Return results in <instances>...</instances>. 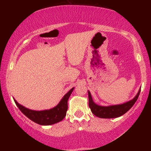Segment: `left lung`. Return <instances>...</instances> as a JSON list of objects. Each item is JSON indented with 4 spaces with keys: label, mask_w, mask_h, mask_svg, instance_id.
Wrapping results in <instances>:
<instances>
[{
    "label": "left lung",
    "mask_w": 151,
    "mask_h": 151,
    "mask_svg": "<svg viewBox=\"0 0 151 151\" xmlns=\"http://www.w3.org/2000/svg\"><path fill=\"white\" fill-rule=\"evenodd\" d=\"M140 92H141V89L139 90L136 96L132 100L126 102V103L119 105L109 106H101L96 104L93 101L91 93L89 91H88L89 108L91 109V112L96 116L101 118V119H112V118L119 117L126 114L134 105V104L138 99Z\"/></svg>",
    "instance_id": "left-lung-1"
}]
</instances>
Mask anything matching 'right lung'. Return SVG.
Listing matches in <instances>:
<instances>
[{
    "instance_id": "obj_1",
    "label": "right lung",
    "mask_w": 151,
    "mask_h": 151,
    "mask_svg": "<svg viewBox=\"0 0 151 151\" xmlns=\"http://www.w3.org/2000/svg\"><path fill=\"white\" fill-rule=\"evenodd\" d=\"M73 89L74 88H72L66 93L64 97L62 99L60 103L58 104V105H57L56 106L52 109H49V110H30V109L25 108V107L22 106V105L19 104L15 99L14 101L15 104L17 105L18 109L21 111L22 113L28 119H30L31 121H34L36 124H40V125H52V124L60 122L65 117L67 109H68L67 101H68L69 97L70 96Z\"/></svg>"
}]
</instances>
